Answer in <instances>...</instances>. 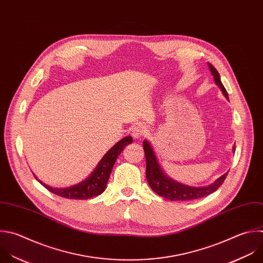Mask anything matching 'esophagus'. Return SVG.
Listing matches in <instances>:
<instances>
[{"label": "esophagus", "mask_w": 263, "mask_h": 263, "mask_svg": "<svg viewBox=\"0 0 263 263\" xmlns=\"http://www.w3.org/2000/svg\"><path fill=\"white\" fill-rule=\"evenodd\" d=\"M147 133V130L142 125H136L132 128V136L134 138H141Z\"/></svg>", "instance_id": "esophagus-1"}]
</instances>
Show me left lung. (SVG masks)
<instances>
[{
    "mask_svg": "<svg viewBox=\"0 0 263 263\" xmlns=\"http://www.w3.org/2000/svg\"><path fill=\"white\" fill-rule=\"evenodd\" d=\"M209 67H210V70L212 71V74L214 75L216 83L220 86L223 94L228 99V93L220 79L218 70L212 64H209ZM143 149H144L145 161H146L145 176H146V180L149 187L158 195L166 199H169L171 201H191V200L210 195L219 189V187L224 183L228 174V172L223 174L221 178H219L215 183H213L208 187L195 188V187L185 186L172 181L166 176V174H164L163 170L160 168V165L158 164L157 158L153 152L152 146L146 140L143 141ZM233 151L235 152V146L233 147Z\"/></svg>",
    "mask_w": 263,
    "mask_h": 263,
    "instance_id": "8db88e82",
    "label": "left lung"
}]
</instances>
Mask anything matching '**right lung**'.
I'll list each match as a JSON object with an SVG mask.
<instances>
[{
	"instance_id": "right-lung-1",
	"label": "right lung",
	"mask_w": 263,
	"mask_h": 263,
	"mask_svg": "<svg viewBox=\"0 0 263 263\" xmlns=\"http://www.w3.org/2000/svg\"><path fill=\"white\" fill-rule=\"evenodd\" d=\"M132 142V137L127 136L121 139L117 144H115L101 159L99 164L97 165L96 169L92 172L91 176L84 180L83 182L64 189H58L52 188L44 183L40 182L41 185H43L48 191L51 193L68 198V199H90L92 197L98 196L103 193L105 190L106 184L108 182L110 172L112 170V167L117 161L118 156L122 153L124 147ZM36 178V176H35ZM37 179V178H36Z\"/></svg>"
}]
</instances>
